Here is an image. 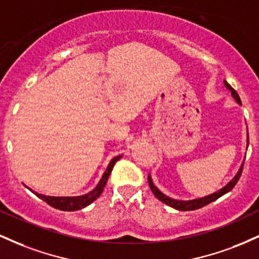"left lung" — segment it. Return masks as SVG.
I'll return each instance as SVG.
<instances>
[{
  "label": "left lung",
  "mask_w": 259,
  "mask_h": 259,
  "mask_svg": "<svg viewBox=\"0 0 259 259\" xmlns=\"http://www.w3.org/2000/svg\"><path fill=\"white\" fill-rule=\"evenodd\" d=\"M224 86L231 92V96H233L234 100L236 101L237 105H241V101H240V97H239V95H237V92L235 91L234 89L231 88V86L229 85L227 81H225V80H224ZM246 147L248 148V130H247V146ZM242 168H243V162H242L241 167L239 168V170H237V173L235 174V177L233 178V179L229 181V183L224 187H222L221 190H218V191L213 192V194H210L208 196H204V197L194 198V200H175V198H171L165 194H163L158 187L154 185L151 174H148V185H150L151 190H152L153 195L156 196L159 201H162L163 203L167 204V206L174 208V209H178V210H195V209H198V208L207 206V204H209L210 202H214L215 200H218L219 197H222L223 195L228 194L229 191H231V190L234 189V186L236 185L237 181H239L240 177H241Z\"/></svg>",
  "instance_id": "obj_1"
}]
</instances>
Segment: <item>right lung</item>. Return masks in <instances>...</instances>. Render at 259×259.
<instances>
[{
	"label": "right lung",
	"mask_w": 259,
	"mask_h": 259,
	"mask_svg": "<svg viewBox=\"0 0 259 259\" xmlns=\"http://www.w3.org/2000/svg\"><path fill=\"white\" fill-rule=\"evenodd\" d=\"M121 157H123V154H119V156L114 157V158L111 159V162H109L108 165H107L106 171L103 173L102 178H101V180L99 181V184H97L96 187H95L94 190H91L90 192H88V194H85V195H80V196H46V195L38 194V192L34 191V190L29 189V187L26 185H25V187H28V189L30 190L32 194L36 195L38 198H41V200L46 202V203L50 204L51 207L56 208V209L67 210V212H73V210L82 209V208L88 207L89 204H91L92 202H94L95 200H97V198L100 197V195L102 194L103 189H105L107 180H108L109 174L112 173V169H113V167H114L115 162H117V160H119Z\"/></svg>",
	"instance_id": "obj_1"
}]
</instances>
